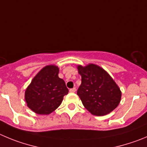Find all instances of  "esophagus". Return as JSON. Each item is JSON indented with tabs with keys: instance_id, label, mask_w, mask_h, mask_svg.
I'll return each instance as SVG.
<instances>
[{
	"instance_id": "obj_1",
	"label": "esophagus",
	"mask_w": 147,
	"mask_h": 147,
	"mask_svg": "<svg viewBox=\"0 0 147 147\" xmlns=\"http://www.w3.org/2000/svg\"><path fill=\"white\" fill-rule=\"evenodd\" d=\"M75 91H76V88H73L69 89V92H71V93H75Z\"/></svg>"
}]
</instances>
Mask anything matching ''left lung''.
<instances>
[{
    "label": "left lung",
    "instance_id": "left-lung-1",
    "mask_svg": "<svg viewBox=\"0 0 147 147\" xmlns=\"http://www.w3.org/2000/svg\"><path fill=\"white\" fill-rule=\"evenodd\" d=\"M78 69L81 75V85L77 94L88 112L103 116L118 106L121 100L120 89L105 69L94 64L86 67L78 65Z\"/></svg>",
    "mask_w": 147,
    "mask_h": 147
}]
</instances>
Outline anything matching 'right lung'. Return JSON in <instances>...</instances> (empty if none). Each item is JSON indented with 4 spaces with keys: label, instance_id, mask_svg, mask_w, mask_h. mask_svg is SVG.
Segmentation results:
<instances>
[{
    "label": "right lung",
    "instance_id": "obj_1",
    "mask_svg": "<svg viewBox=\"0 0 147 147\" xmlns=\"http://www.w3.org/2000/svg\"><path fill=\"white\" fill-rule=\"evenodd\" d=\"M59 67L48 65L32 79L25 90L27 105L38 115H49L59 107L69 90L64 80L59 78Z\"/></svg>",
    "mask_w": 147,
    "mask_h": 147
}]
</instances>
